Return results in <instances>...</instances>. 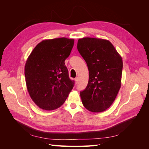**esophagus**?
I'll list each match as a JSON object with an SVG mask.
<instances>
[{
  "label": "esophagus",
  "mask_w": 149,
  "mask_h": 149,
  "mask_svg": "<svg viewBox=\"0 0 149 149\" xmlns=\"http://www.w3.org/2000/svg\"><path fill=\"white\" fill-rule=\"evenodd\" d=\"M74 80H75L76 83H78V81H79V78L77 77V78H76L74 79Z\"/></svg>",
  "instance_id": "obj_1"
}]
</instances>
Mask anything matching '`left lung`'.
Instances as JSON below:
<instances>
[{
	"mask_svg": "<svg viewBox=\"0 0 149 149\" xmlns=\"http://www.w3.org/2000/svg\"><path fill=\"white\" fill-rule=\"evenodd\" d=\"M77 48L89 70L87 86L80 92L83 104L93 112L104 111L113 103L120 88L122 57L107 40L79 38Z\"/></svg>",
	"mask_w": 149,
	"mask_h": 149,
	"instance_id": "left-lung-1",
	"label": "left lung"
}]
</instances>
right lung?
<instances>
[{
  "label": "right lung",
  "mask_w": 149,
  "mask_h": 149,
  "mask_svg": "<svg viewBox=\"0 0 149 149\" xmlns=\"http://www.w3.org/2000/svg\"><path fill=\"white\" fill-rule=\"evenodd\" d=\"M74 41L65 37L43 40L26 61V88L35 104L43 110L60 107L74 86L65 65Z\"/></svg>",
  "instance_id": "right-lung-1"
}]
</instances>
